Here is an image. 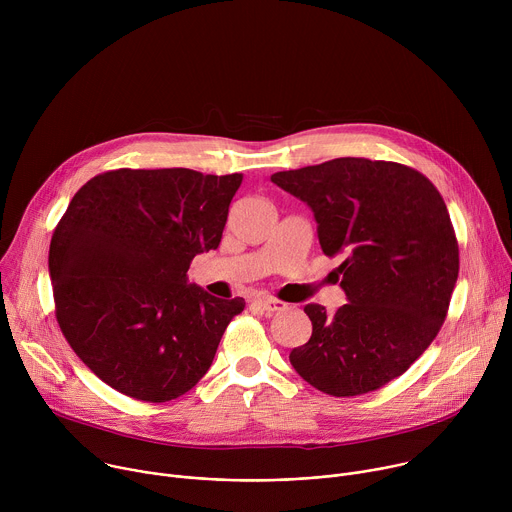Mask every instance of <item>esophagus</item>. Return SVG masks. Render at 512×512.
<instances>
[{
    "label": "esophagus",
    "mask_w": 512,
    "mask_h": 512,
    "mask_svg": "<svg viewBox=\"0 0 512 512\" xmlns=\"http://www.w3.org/2000/svg\"><path fill=\"white\" fill-rule=\"evenodd\" d=\"M253 306H257L259 310H263L265 314H275V312H283L287 308L285 302L277 300V298H259L253 302Z\"/></svg>",
    "instance_id": "1"
}]
</instances>
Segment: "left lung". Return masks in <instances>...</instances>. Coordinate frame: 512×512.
I'll return each mask as SVG.
<instances>
[{
  "instance_id": "left-lung-1",
  "label": "left lung",
  "mask_w": 512,
  "mask_h": 512,
  "mask_svg": "<svg viewBox=\"0 0 512 512\" xmlns=\"http://www.w3.org/2000/svg\"><path fill=\"white\" fill-rule=\"evenodd\" d=\"M271 182L314 210L324 255L342 257L336 271L350 302L332 316L308 304L312 336L289 362L332 397L385 387L448 316L460 249L440 190L409 166L367 158L277 172Z\"/></svg>"
}]
</instances>
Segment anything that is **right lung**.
<instances>
[{
  "instance_id": "obj_1",
  "label": "right lung",
  "mask_w": 512,
  "mask_h": 512,
  "mask_svg": "<svg viewBox=\"0 0 512 512\" xmlns=\"http://www.w3.org/2000/svg\"><path fill=\"white\" fill-rule=\"evenodd\" d=\"M241 180L119 168L72 196L48 253L56 322L115 391L166 403L210 369L245 300L214 298L186 273L198 253L221 243Z\"/></svg>"
}]
</instances>
